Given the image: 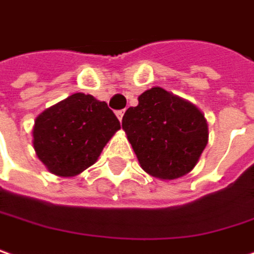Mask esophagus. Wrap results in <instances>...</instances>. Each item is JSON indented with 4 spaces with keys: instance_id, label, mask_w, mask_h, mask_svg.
<instances>
[{
    "instance_id": "obj_1",
    "label": "esophagus",
    "mask_w": 254,
    "mask_h": 254,
    "mask_svg": "<svg viewBox=\"0 0 254 254\" xmlns=\"http://www.w3.org/2000/svg\"><path fill=\"white\" fill-rule=\"evenodd\" d=\"M124 115H125V109H122V111H118V112H116V116L119 118V121H122Z\"/></svg>"
}]
</instances>
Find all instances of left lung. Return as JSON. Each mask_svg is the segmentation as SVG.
<instances>
[{"label":"left lung","instance_id":"left-lung-1","mask_svg":"<svg viewBox=\"0 0 254 254\" xmlns=\"http://www.w3.org/2000/svg\"><path fill=\"white\" fill-rule=\"evenodd\" d=\"M122 119L141 167L161 180L186 175L197 164L208 141L207 122L194 105L152 87L138 97Z\"/></svg>","mask_w":254,"mask_h":254}]
</instances>
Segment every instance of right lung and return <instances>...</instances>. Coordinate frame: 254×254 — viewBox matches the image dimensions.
I'll return each instance as SVG.
<instances>
[{
	"mask_svg": "<svg viewBox=\"0 0 254 254\" xmlns=\"http://www.w3.org/2000/svg\"><path fill=\"white\" fill-rule=\"evenodd\" d=\"M118 129L121 124L106 102L74 93L36 119L33 143L53 174L73 177L96 162Z\"/></svg>",
	"mask_w": 254,
	"mask_h": 254,
	"instance_id": "obj_1",
	"label": "right lung"
}]
</instances>
